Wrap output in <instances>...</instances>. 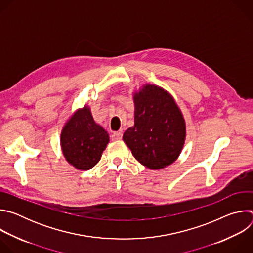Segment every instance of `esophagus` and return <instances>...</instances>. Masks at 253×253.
I'll return each instance as SVG.
<instances>
[{
    "instance_id": "34e87169",
    "label": "esophagus",
    "mask_w": 253,
    "mask_h": 253,
    "mask_svg": "<svg viewBox=\"0 0 253 253\" xmlns=\"http://www.w3.org/2000/svg\"><path fill=\"white\" fill-rule=\"evenodd\" d=\"M111 139H112L113 141L121 140V139H122V133H121V132H114V133L111 135Z\"/></svg>"
}]
</instances>
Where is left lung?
<instances>
[{
  "instance_id": "1",
  "label": "left lung",
  "mask_w": 253,
  "mask_h": 253,
  "mask_svg": "<svg viewBox=\"0 0 253 253\" xmlns=\"http://www.w3.org/2000/svg\"><path fill=\"white\" fill-rule=\"evenodd\" d=\"M134 126L123 140L144 166L160 169L173 163L185 140V122L173 98L163 89L147 85L134 96Z\"/></svg>"
}]
</instances>
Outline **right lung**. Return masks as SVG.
<instances>
[{
  "mask_svg": "<svg viewBox=\"0 0 253 253\" xmlns=\"http://www.w3.org/2000/svg\"><path fill=\"white\" fill-rule=\"evenodd\" d=\"M108 142V133L94 122L87 107L71 117L61 134L67 161L80 170H89L100 161Z\"/></svg>",
  "mask_w": 253,
  "mask_h": 253,
  "instance_id": "add662e5",
  "label": "right lung"
}]
</instances>
